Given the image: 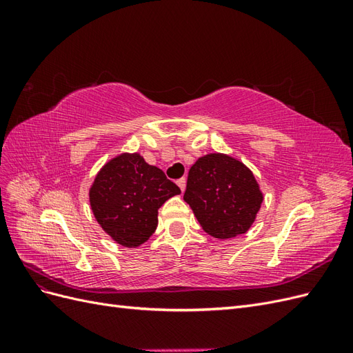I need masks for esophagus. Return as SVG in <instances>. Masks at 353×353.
<instances>
[{"label": "esophagus", "mask_w": 353, "mask_h": 353, "mask_svg": "<svg viewBox=\"0 0 353 353\" xmlns=\"http://www.w3.org/2000/svg\"><path fill=\"white\" fill-rule=\"evenodd\" d=\"M176 184H178V187L181 188V191H183V193H184V191H185V184H187L185 178H181V179H178V181H176Z\"/></svg>", "instance_id": "34e87169"}]
</instances>
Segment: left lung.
Here are the masks:
<instances>
[{
	"label": "left lung",
	"mask_w": 353,
	"mask_h": 353,
	"mask_svg": "<svg viewBox=\"0 0 353 353\" xmlns=\"http://www.w3.org/2000/svg\"><path fill=\"white\" fill-rule=\"evenodd\" d=\"M184 200L209 236L225 240L252 227L263 194L252 170L240 160L210 153L191 166Z\"/></svg>",
	"instance_id": "1"
}]
</instances>
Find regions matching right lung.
I'll list each match as a JSON object with an SVG mask.
<instances>
[{"label": "right lung", "instance_id": "right-lung-1", "mask_svg": "<svg viewBox=\"0 0 353 353\" xmlns=\"http://www.w3.org/2000/svg\"><path fill=\"white\" fill-rule=\"evenodd\" d=\"M179 193L162 169L138 153H122L95 176L90 205L105 234L125 248H138L156 231L159 208Z\"/></svg>", "mask_w": 353, "mask_h": 353}]
</instances>
